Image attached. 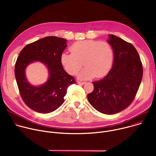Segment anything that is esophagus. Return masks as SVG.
Masks as SVG:
<instances>
[{
	"label": "esophagus",
	"instance_id": "34e87169",
	"mask_svg": "<svg viewBox=\"0 0 156 156\" xmlns=\"http://www.w3.org/2000/svg\"><path fill=\"white\" fill-rule=\"evenodd\" d=\"M78 84H85V83L84 82H80V81H78Z\"/></svg>",
	"mask_w": 156,
	"mask_h": 156
}]
</instances>
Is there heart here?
<instances>
[{
    "instance_id": "heart-1",
    "label": "heart",
    "mask_w": 156,
    "mask_h": 156,
    "mask_svg": "<svg viewBox=\"0 0 156 156\" xmlns=\"http://www.w3.org/2000/svg\"><path fill=\"white\" fill-rule=\"evenodd\" d=\"M70 51L72 54H61V64L68 73L75 75L84 63L86 67L78 75L81 80L102 78L108 73L112 65L114 52L107 42L81 40L73 43Z\"/></svg>"
}]
</instances>
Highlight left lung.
I'll use <instances>...</instances> for the list:
<instances>
[{"mask_svg":"<svg viewBox=\"0 0 156 156\" xmlns=\"http://www.w3.org/2000/svg\"><path fill=\"white\" fill-rule=\"evenodd\" d=\"M107 42L114 52L112 68L102 79L93 82L94 90L88 101L99 112L112 115L128 107L138 92L143 78V65L131 44L113 34Z\"/></svg>","mask_w":156,"mask_h":156,"instance_id":"obj_1","label":"left lung"}]
</instances>
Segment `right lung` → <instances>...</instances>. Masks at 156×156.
Listing matches in <instances>:
<instances>
[{"label": "right lung", "mask_w": 156, "mask_h": 156, "mask_svg": "<svg viewBox=\"0 0 156 156\" xmlns=\"http://www.w3.org/2000/svg\"><path fill=\"white\" fill-rule=\"evenodd\" d=\"M67 40L48 36L28 44L20 52L15 66V75L22 99L31 109L48 114L57 109L64 102L68 87L76 83L74 78L66 73L60 62V55ZM39 61L48 70V80L34 86L26 76V69L31 63Z\"/></svg>", "instance_id": "1"}]
</instances>
